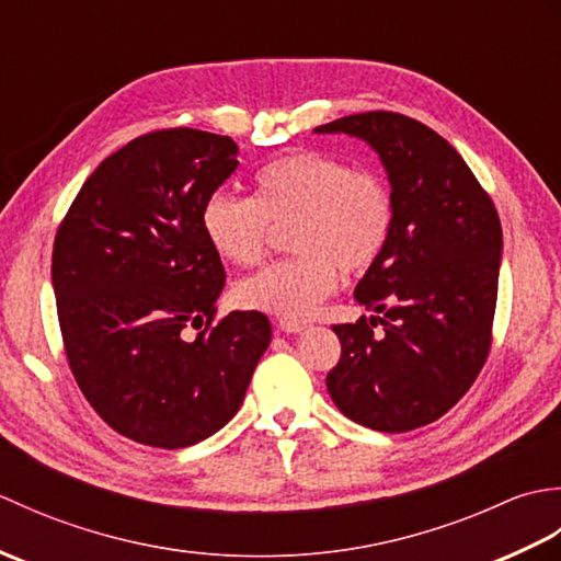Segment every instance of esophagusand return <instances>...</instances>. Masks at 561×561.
I'll return each mask as SVG.
<instances>
[{"mask_svg": "<svg viewBox=\"0 0 561 561\" xmlns=\"http://www.w3.org/2000/svg\"><path fill=\"white\" fill-rule=\"evenodd\" d=\"M277 325L282 332H287V335H299V332L308 328V323H301V320H279Z\"/></svg>", "mask_w": 561, "mask_h": 561, "instance_id": "obj_1", "label": "esophagus"}]
</instances>
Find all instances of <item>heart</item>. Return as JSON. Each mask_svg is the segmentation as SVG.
I'll return each instance as SVG.
<instances>
[{
  "label": "heart",
  "instance_id": "b5f03b06",
  "mask_svg": "<svg viewBox=\"0 0 561 561\" xmlns=\"http://www.w3.org/2000/svg\"><path fill=\"white\" fill-rule=\"evenodd\" d=\"M289 224L294 257L270 262L236 282L233 299L248 311L301 320L335 291L340 267L371 270L392 231V199L371 171L320 151H296L255 175V197L214 193L199 211L209 248L231 265H253L270 224Z\"/></svg>",
  "mask_w": 561,
  "mask_h": 561
}]
</instances>
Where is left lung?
Here are the masks:
<instances>
[{"mask_svg": "<svg viewBox=\"0 0 561 561\" xmlns=\"http://www.w3.org/2000/svg\"><path fill=\"white\" fill-rule=\"evenodd\" d=\"M313 133L366 141L392 199L388 245L354 289L374 316L332 328L342 356L325 386L352 422L412 432L444 416L486 359L502 224L460 153L412 117L359 113ZM368 322L383 324L385 335L374 336Z\"/></svg>", "mask_w": 561, "mask_h": 561, "instance_id": "1", "label": "left lung"}]
</instances>
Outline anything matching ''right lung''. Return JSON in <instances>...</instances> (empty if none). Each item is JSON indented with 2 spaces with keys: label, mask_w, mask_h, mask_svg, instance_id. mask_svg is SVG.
<instances>
[{
  "label": "right lung",
  "mask_w": 561,
  "mask_h": 561,
  "mask_svg": "<svg viewBox=\"0 0 561 561\" xmlns=\"http://www.w3.org/2000/svg\"><path fill=\"white\" fill-rule=\"evenodd\" d=\"M231 137L175 127L111 153L71 202L53 248L67 359L117 434L185 448L241 408L272 340L257 311L217 325L224 265L199 226L207 197L238 169ZM187 327H202L195 341Z\"/></svg>",
  "instance_id": "1"
}]
</instances>
